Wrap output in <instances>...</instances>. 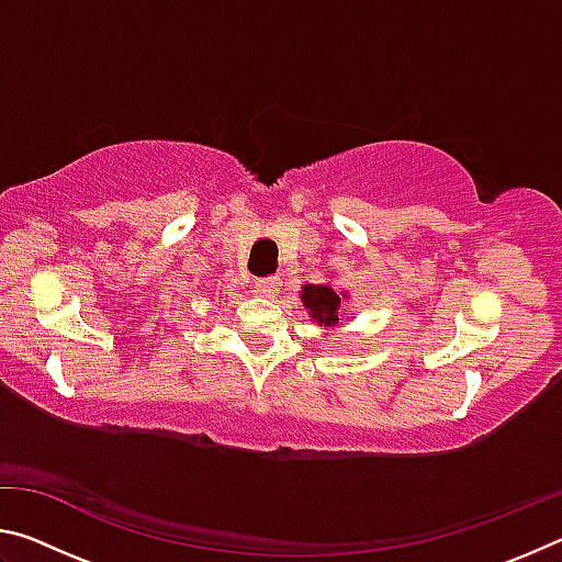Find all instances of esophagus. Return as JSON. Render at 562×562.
Listing matches in <instances>:
<instances>
[{"label":"esophagus","mask_w":562,"mask_h":562,"mask_svg":"<svg viewBox=\"0 0 562 562\" xmlns=\"http://www.w3.org/2000/svg\"><path fill=\"white\" fill-rule=\"evenodd\" d=\"M282 282L278 278H260L258 282H255V292L260 294V297H274V294L280 292Z\"/></svg>","instance_id":"obj_1"}]
</instances>
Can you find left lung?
<instances>
[{
    "mask_svg": "<svg viewBox=\"0 0 562 562\" xmlns=\"http://www.w3.org/2000/svg\"><path fill=\"white\" fill-rule=\"evenodd\" d=\"M302 304L310 312L312 322H317L319 327H335L339 322V292L331 288L329 282L322 284H304ZM341 297H347V292H341Z\"/></svg>",
    "mask_w": 562,
    "mask_h": 562,
    "instance_id": "obj_1",
    "label": "left lung"
}]
</instances>
